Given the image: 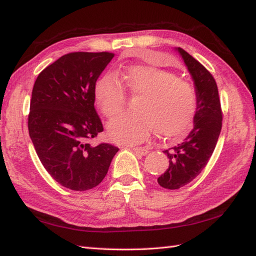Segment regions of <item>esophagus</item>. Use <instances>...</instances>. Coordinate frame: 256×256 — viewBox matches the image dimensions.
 Returning <instances> with one entry per match:
<instances>
[{
  "mask_svg": "<svg viewBox=\"0 0 256 256\" xmlns=\"http://www.w3.org/2000/svg\"><path fill=\"white\" fill-rule=\"evenodd\" d=\"M132 150L135 152V153H138V154L142 155V156L148 155V150L144 148H133Z\"/></svg>",
  "mask_w": 256,
  "mask_h": 256,
  "instance_id": "34e87169",
  "label": "esophagus"
}]
</instances>
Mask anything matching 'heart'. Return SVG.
Instances as JSON below:
<instances>
[{"label": "heart", "instance_id": "1", "mask_svg": "<svg viewBox=\"0 0 256 256\" xmlns=\"http://www.w3.org/2000/svg\"><path fill=\"white\" fill-rule=\"evenodd\" d=\"M132 94L140 96L135 113H122L106 125L108 136L118 144H138L152 130L168 140L177 138L192 126L197 111V94L176 74L156 66H134L124 74ZM94 100L106 118L121 111L125 89L116 74L106 72L96 80Z\"/></svg>", "mask_w": 256, "mask_h": 256}]
</instances>
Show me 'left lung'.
<instances>
[{"label":"left lung","mask_w":256,"mask_h":256,"mask_svg":"<svg viewBox=\"0 0 256 256\" xmlns=\"http://www.w3.org/2000/svg\"><path fill=\"white\" fill-rule=\"evenodd\" d=\"M186 64L197 94V111L194 128L184 142L164 150L170 167L157 178L166 189L184 187L206 167L218 142L222 126V112L218 86L212 74L182 48H175Z\"/></svg>","instance_id":"8db88e82"}]
</instances>
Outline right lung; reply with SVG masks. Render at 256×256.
<instances>
[{"label": "right lung", "instance_id": "right-lung-1", "mask_svg": "<svg viewBox=\"0 0 256 256\" xmlns=\"http://www.w3.org/2000/svg\"><path fill=\"white\" fill-rule=\"evenodd\" d=\"M111 52H70L38 74L32 91L28 132L42 166L62 186L76 192L96 187L118 148L92 146L103 131L94 108V86Z\"/></svg>", "mask_w": 256, "mask_h": 256}]
</instances>
